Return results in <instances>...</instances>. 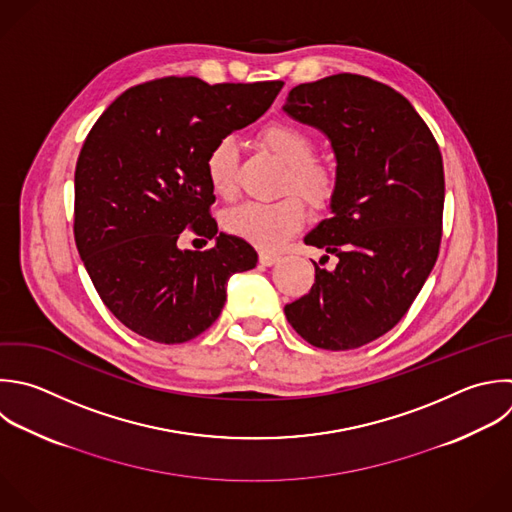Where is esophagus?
Wrapping results in <instances>:
<instances>
[{
  "label": "esophagus",
  "mask_w": 512,
  "mask_h": 512,
  "mask_svg": "<svg viewBox=\"0 0 512 512\" xmlns=\"http://www.w3.org/2000/svg\"><path fill=\"white\" fill-rule=\"evenodd\" d=\"M280 260L278 254H270V252H260V264L262 266H274Z\"/></svg>",
  "instance_id": "esophagus-1"
}]
</instances>
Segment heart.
Wrapping results in <instances>:
<instances>
[{
	"mask_svg": "<svg viewBox=\"0 0 512 512\" xmlns=\"http://www.w3.org/2000/svg\"><path fill=\"white\" fill-rule=\"evenodd\" d=\"M262 142L288 166L286 188H294L312 204H324L334 192V174L314 162V142L300 128L270 124L262 130ZM238 142L220 138L206 154V176L212 190L230 196L234 190ZM304 206L296 196L278 202H244L224 216L226 230L262 250H278L304 224Z\"/></svg>",
	"mask_w": 512,
	"mask_h": 512,
	"instance_id": "1",
	"label": "heart"
}]
</instances>
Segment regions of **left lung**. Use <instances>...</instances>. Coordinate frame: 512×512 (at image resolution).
Returning <instances> with one entry per match:
<instances>
[{"label": "left lung", "mask_w": 512, "mask_h": 512, "mask_svg": "<svg viewBox=\"0 0 512 512\" xmlns=\"http://www.w3.org/2000/svg\"><path fill=\"white\" fill-rule=\"evenodd\" d=\"M282 110L320 130L332 146L330 218L304 242L338 258L334 270L314 262L310 292L286 304L284 314L316 348H358L400 322L434 268L442 236V156L412 104L364 76L300 84Z\"/></svg>", "instance_id": "obj_1"}]
</instances>
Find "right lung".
Segmentation results:
<instances>
[{
    "label": "right lung",
    "instance_id": "1",
    "mask_svg": "<svg viewBox=\"0 0 512 512\" xmlns=\"http://www.w3.org/2000/svg\"><path fill=\"white\" fill-rule=\"evenodd\" d=\"M282 86L162 78L124 92L88 134L76 166V246L104 304L136 334L196 338L220 316L230 276L256 266V250L208 214L216 196L204 164ZM188 225L215 246L180 251Z\"/></svg>",
    "mask_w": 512,
    "mask_h": 512
}]
</instances>
